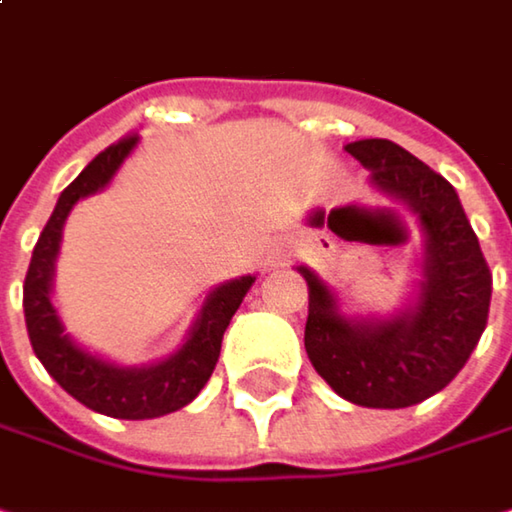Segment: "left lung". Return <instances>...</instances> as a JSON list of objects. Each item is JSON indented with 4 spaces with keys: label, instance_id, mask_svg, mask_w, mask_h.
Listing matches in <instances>:
<instances>
[{
    "label": "left lung",
    "instance_id": "8db88e82",
    "mask_svg": "<svg viewBox=\"0 0 512 512\" xmlns=\"http://www.w3.org/2000/svg\"><path fill=\"white\" fill-rule=\"evenodd\" d=\"M347 154L370 186L400 201L421 225L424 255L415 302L391 317H347L329 284L308 266L305 353L350 403L403 409L442 391L474 353L492 299V272L465 219L457 189L388 139H361Z\"/></svg>",
    "mask_w": 512,
    "mask_h": 512
}]
</instances>
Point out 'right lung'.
I'll return each mask as SVG.
<instances>
[{
    "instance_id": "obj_1",
    "label": "right lung",
    "mask_w": 512,
    "mask_h": 512,
    "mask_svg": "<svg viewBox=\"0 0 512 512\" xmlns=\"http://www.w3.org/2000/svg\"><path fill=\"white\" fill-rule=\"evenodd\" d=\"M136 145H139V136H127L118 145H109L58 195L50 222L41 231L38 246L32 252V263H29L26 284H23V311H26L29 341H32L35 356L47 367V373L82 406L109 418H124V421L159 418V415L183 409L186 403L198 397V391L207 385L219 361L222 335L231 317L237 314L243 296L255 284V275H240V278L219 284L204 299L180 350L145 367H121L70 341L52 305V272H55V257L61 246L64 219L79 198L100 192L115 177V171L133 154Z\"/></svg>"
}]
</instances>
